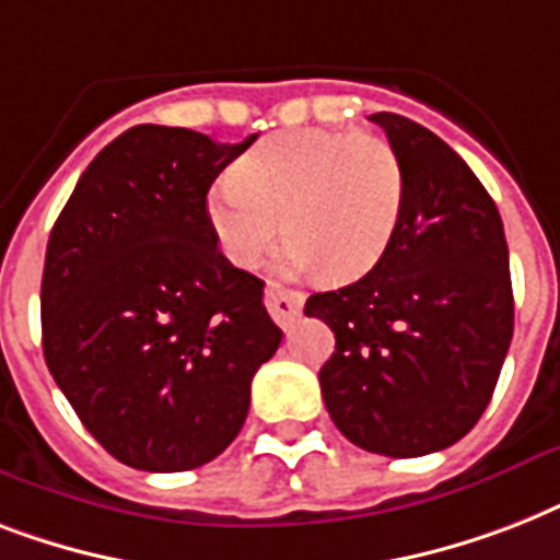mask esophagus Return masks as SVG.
Listing matches in <instances>:
<instances>
[{
    "label": "esophagus",
    "instance_id": "esophagus-1",
    "mask_svg": "<svg viewBox=\"0 0 560 560\" xmlns=\"http://www.w3.org/2000/svg\"><path fill=\"white\" fill-rule=\"evenodd\" d=\"M264 305H267L270 316L281 328H288L299 316L302 305H305V296L299 290H284L281 284H270L267 293H264Z\"/></svg>",
    "mask_w": 560,
    "mask_h": 560
}]
</instances>
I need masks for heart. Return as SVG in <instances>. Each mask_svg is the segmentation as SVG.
<instances>
[{
  "instance_id": "b5f03b06",
  "label": "heart",
  "mask_w": 560,
  "mask_h": 560,
  "mask_svg": "<svg viewBox=\"0 0 560 560\" xmlns=\"http://www.w3.org/2000/svg\"><path fill=\"white\" fill-rule=\"evenodd\" d=\"M404 209V168L389 142L351 130H284L237 160L206 211L220 249L255 267L284 235V270L366 276L389 249Z\"/></svg>"
}]
</instances>
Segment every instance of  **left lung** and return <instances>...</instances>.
<instances>
[{"label": "left lung", "instance_id": "obj_1", "mask_svg": "<svg viewBox=\"0 0 560 560\" xmlns=\"http://www.w3.org/2000/svg\"><path fill=\"white\" fill-rule=\"evenodd\" d=\"M404 168L389 249L305 314L334 331L319 369L325 407L349 442L395 459L424 456L474 430L514 334L500 211L451 144L395 113L369 116Z\"/></svg>", "mask_w": 560, "mask_h": 560}]
</instances>
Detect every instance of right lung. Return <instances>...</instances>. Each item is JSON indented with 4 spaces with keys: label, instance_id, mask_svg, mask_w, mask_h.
I'll list each match as a JSON object with an SVG mask.
<instances>
[{
    "label": "right lung",
    "instance_id": "obj_1",
    "mask_svg": "<svg viewBox=\"0 0 560 560\" xmlns=\"http://www.w3.org/2000/svg\"><path fill=\"white\" fill-rule=\"evenodd\" d=\"M255 139L130 127L90 162L48 235L46 366L130 468L174 474L220 456L281 346L264 281L220 253L206 211L211 183Z\"/></svg>",
    "mask_w": 560,
    "mask_h": 560
}]
</instances>
